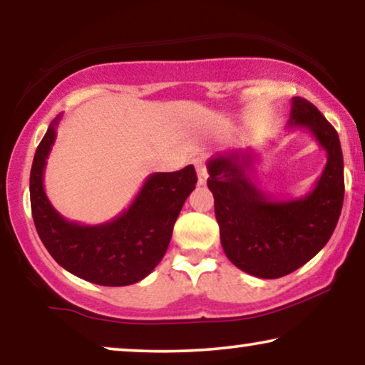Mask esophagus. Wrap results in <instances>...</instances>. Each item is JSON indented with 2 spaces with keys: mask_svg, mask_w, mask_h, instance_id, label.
I'll use <instances>...</instances> for the list:
<instances>
[{
  "mask_svg": "<svg viewBox=\"0 0 365 365\" xmlns=\"http://www.w3.org/2000/svg\"><path fill=\"white\" fill-rule=\"evenodd\" d=\"M194 168H196V173H197V182L202 186V184H206L207 181L206 163H204L202 159H196V161H194Z\"/></svg>",
  "mask_w": 365,
  "mask_h": 365,
  "instance_id": "esophagus-1",
  "label": "esophagus"
}]
</instances>
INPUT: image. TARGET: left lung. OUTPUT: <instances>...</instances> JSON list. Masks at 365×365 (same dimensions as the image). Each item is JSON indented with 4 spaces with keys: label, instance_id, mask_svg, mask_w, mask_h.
<instances>
[{
    "label": "left lung",
    "instance_id": "left-lung-1",
    "mask_svg": "<svg viewBox=\"0 0 365 365\" xmlns=\"http://www.w3.org/2000/svg\"><path fill=\"white\" fill-rule=\"evenodd\" d=\"M289 129H307L327 153V164L311 192L276 199L257 187L246 151L219 153L207 161V187L221 244L229 261L261 279L287 276L311 261L331 239L344 202V159L332 124L304 98H292Z\"/></svg>",
    "mask_w": 365,
    "mask_h": 365
}]
</instances>
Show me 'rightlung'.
Listing matches in <instances>:
<instances>
[{
  "label": "right lung",
  "instance_id": "add662e5",
  "mask_svg": "<svg viewBox=\"0 0 365 365\" xmlns=\"http://www.w3.org/2000/svg\"><path fill=\"white\" fill-rule=\"evenodd\" d=\"M59 119L61 114L49 124L29 174L31 212L39 239L59 266L84 281L109 287L143 281L166 254L174 222L196 187L194 166L149 174L129 207L111 221L96 226L68 221L49 202L43 184Z\"/></svg>",
  "mask_w": 365,
  "mask_h": 365
}]
</instances>
